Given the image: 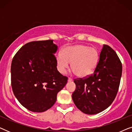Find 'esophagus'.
<instances>
[{
  "mask_svg": "<svg viewBox=\"0 0 132 132\" xmlns=\"http://www.w3.org/2000/svg\"><path fill=\"white\" fill-rule=\"evenodd\" d=\"M72 80H73V79L71 78V77H68V82H71Z\"/></svg>",
  "mask_w": 132,
  "mask_h": 132,
  "instance_id": "obj_1",
  "label": "esophagus"
}]
</instances>
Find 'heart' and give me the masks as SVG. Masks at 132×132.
<instances>
[{"label": "heart", "instance_id": "1", "mask_svg": "<svg viewBox=\"0 0 132 132\" xmlns=\"http://www.w3.org/2000/svg\"><path fill=\"white\" fill-rule=\"evenodd\" d=\"M56 64L59 71L65 74L69 68V63L74 73L80 77L91 75L98 61L97 50L93 47L77 44L65 47L62 53L56 56Z\"/></svg>", "mask_w": 132, "mask_h": 132}]
</instances>
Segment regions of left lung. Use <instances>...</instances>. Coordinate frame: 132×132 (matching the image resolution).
<instances>
[{"label": "left lung", "instance_id": "8db88e82", "mask_svg": "<svg viewBox=\"0 0 132 132\" xmlns=\"http://www.w3.org/2000/svg\"><path fill=\"white\" fill-rule=\"evenodd\" d=\"M122 75V64L111 47L103 44L94 73L74 79L76 89L72 98L78 109L86 114L101 112L116 97Z\"/></svg>", "mask_w": 132, "mask_h": 132}]
</instances>
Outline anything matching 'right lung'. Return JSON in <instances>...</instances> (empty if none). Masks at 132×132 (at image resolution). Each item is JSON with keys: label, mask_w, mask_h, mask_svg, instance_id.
Returning a JSON list of instances; mask_svg holds the SVG:
<instances>
[{"label": "right lung", "mask_w": 132, "mask_h": 132, "mask_svg": "<svg viewBox=\"0 0 132 132\" xmlns=\"http://www.w3.org/2000/svg\"><path fill=\"white\" fill-rule=\"evenodd\" d=\"M57 49L52 39L32 41L21 47L12 59V91L21 105L30 111L50 109L67 82L68 77L57 70Z\"/></svg>", "instance_id": "1"}]
</instances>
